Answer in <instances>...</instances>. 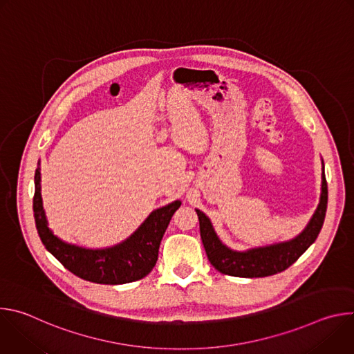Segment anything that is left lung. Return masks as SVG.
Here are the masks:
<instances>
[{
  "label": "left lung",
  "instance_id": "1",
  "mask_svg": "<svg viewBox=\"0 0 354 354\" xmlns=\"http://www.w3.org/2000/svg\"><path fill=\"white\" fill-rule=\"evenodd\" d=\"M328 206V185L322 161V185L319 205L307 227L297 236L246 250H234L218 238L210 218L196 209L200 223V236L210 263L220 272L235 277H266L290 268L315 242L325 220Z\"/></svg>",
  "mask_w": 354,
  "mask_h": 354
}]
</instances>
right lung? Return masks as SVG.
I'll return each instance as SVG.
<instances>
[{
    "instance_id": "obj_1",
    "label": "right lung",
    "mask_w": 354,
    "mask_h": 354,
    "mask_svg": "<svg viewBox=\"0 0 354 354\" xmlns=\"http://www.w3.org/2000/svg\"><path fill=\"white\" fill-rule=\"evenodd\" d=\"M180 205V200H175L154 210L127 239L118 245L102 249L84 248L60 239L48 228L40 194V167L35 172L33 213L43 245L71 273L97 284L131 283L153 270L161 239Z\"/></svg>"
}]
</instances>
